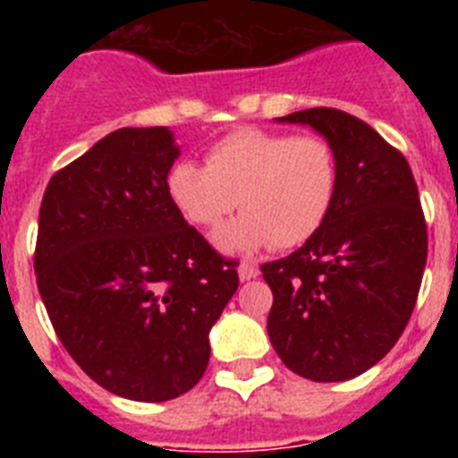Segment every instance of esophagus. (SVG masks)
Masks as SVG:
<instances>
[{
  "label": "esophagus",
  "instance_id": "obj_1",
  "mask_svg": "<svg viewBox=\"0 0 458 458\" xmlns=\"http://www.w3.org/2000/svg\"><path fill=\"white\" fill-rule=\"evenodd\" d=\"M259 275V268L252 264H241L238 266V277H241V282H250V279H254Z\"/></svg>",
  "mask_w": 458,
  "mask_h": 458
}]
</instances>
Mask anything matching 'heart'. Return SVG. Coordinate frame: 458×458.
I'll return each instance as SVG.
<instances>
[{"label": "heart", "instance_id": "heart-1", "mask_svg": "<svg viewBox=\"0 0 458 458\" xmlns=\"http://www.w3.org/2000/svg\"><path fill=\"white\" fill-rule=\"evenodd\" d=\"M337 181V153L327 140L245 125L208 148L206 167L174 165L167 192L181 216L201 229L220 225L238 201L242 216L216 233L225 252L289 250L321 229Z\"/></svg>", "mask_w": 458, "mask_h": 458}]
</instances>
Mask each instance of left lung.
I'll list each match as a JSON object with an SVG mask.
<instances>
[{
	"mask_svg": "<svg viewBox=\"0 0 458 458\" xmlns=\"http://www.w3.org/2000/svg\"><path fill=\"white\" fill-rule=\"evenodd\" d=\"M275 121L326 137L339 181L321 229L261 266L273 291L270 344L302 378H355L386 358L418 301L427 264L418 183L402 153L342 109L311 107Z\"/></svg>",
	"mask_w": 458,
	"mask_h": 458,
	"instance_id": "obj_1",
	"label": "left lung"
}]
</instances>
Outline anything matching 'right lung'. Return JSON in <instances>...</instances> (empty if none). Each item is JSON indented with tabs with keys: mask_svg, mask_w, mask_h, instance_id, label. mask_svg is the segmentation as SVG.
Masks as SVG:
<instances>
[{
	"mask_svg": "<svg viewBox=\"0 0 458 458\" xmlns=\"http://www.w3.org/2000/svg\"><path fill=\"white\" fill-rule=\"evenodd\" d=\"M169 128H119L55 174L38 213L34 270L56 337L84 374L132 402L199 383L208 333L238 273L167 192Z\"/></svg>",
	"mask_w": 458,
	"mask_h": 458,
	"instance_id": "1",
	"label": "right lung"
}]
</instances>
